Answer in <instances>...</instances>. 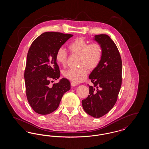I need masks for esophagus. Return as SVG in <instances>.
Wrapping results in <instances>:
<instances>
[{
  "label": "esophagus",
  "mask_w": 149,
  "mask_h": 149,
  "mask_svg": "<svg viewBox=\"0 0 149 149\" xmlns=\"http://www.w3.org/2000/svg\"><path fill=\"white\" fill-rule=\"evenodd\" d=\"M77 85H78V84L76 83H74V82H72V81L71 82V86H75Z\"/></svg>",
  "instance_id": "esophagus-1"
}]
</instances>
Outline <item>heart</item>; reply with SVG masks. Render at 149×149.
<instances>
[{
    "label": "heart",
    "instance_id": "b5f03b06",
    "mask_svg": "<svg viewBox=\"0 0 149 149\" xmlns=\"http://www.w3.org/2000/svg\"><path fill=\"white\" fill-rule=\"evenodd\" d=\"M68 48L72 54L79 56V65L81 67L65 70L63 73V76L76 83L82 82L86 78L88 70L93 71L98 66L102 57V47L99 43L89 44L85 39L79 37L69 45ZM68 56L66 51L60 47L55 55L57 64L65 66Z\"/></svg>",
    "mask_w": 149,
    "mask_h": 149
}]
</instances>
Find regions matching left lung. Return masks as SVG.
<instances>
[{
    "label": "left lung",
    "instance_id": "8db88e82",
    "mask_svg": "<svg viewBox=\"0 0 149 149\" xmlns=\"http://www.w3.org/2000/svg\"><path fill=\"white\" fill-rule=\"evenodd\" d=\"M94 39L102 47V57L98 66L89 75L93 86H89V95L82 100V105L86 113L100 118L117 100L122 84V65L120 52L109 36L95 35Z\"/></svg>",
    "mask_w": 149,
    "mask_h": 149
}]
</instances>
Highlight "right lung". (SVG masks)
<instances>
[{
  "mask_svg": "<svg viewBox=\"0 0 149 149\" xmlns=\"http://www.w3.org/2000/svg\"><path fill=\"white\" fill-rule=\"evenodd\" d=\"M72 35L47 32L41 34L29 49L24 77L29 104L37 113L48 114L56 110L64 93L69 91V81L63 78L49 85L60 75L55 55L57 50Z\"/></svg>",
  "mask_w": 149,
  "mask_h": 149,
  "instance_id": "add662e5",
  "label": "right lung"
}]
</instances>
